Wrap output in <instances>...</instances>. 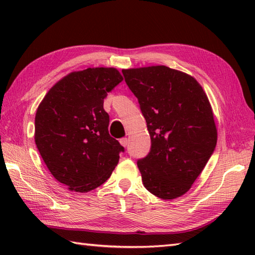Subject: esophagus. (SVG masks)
<instances>
[{"label": "esophagus", "instance_id": "esophagus-1", "mask_svg": "<svg viewBox=\"0 0 255 255\" xmlns=\"http://www.w3.org/2000/svg\"><path fill=\"white\" fill-rule=\"evenodd\" d=\"M119 142H121V144L123 145V147H127L128 139H127V138H122L121 140H119Z\"/></svg>", "mask_w": 255, "mask_h": 255}]
</instances>
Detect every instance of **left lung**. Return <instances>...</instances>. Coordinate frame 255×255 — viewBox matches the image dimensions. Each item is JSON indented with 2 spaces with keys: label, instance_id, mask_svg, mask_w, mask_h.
<instances>
[{
  "label": "left lung",
  "instance_id": "1",
  "mask_svg": "<svg viewBox=\"0 0 255 255\" xmlns=\"http://www.w3.org/2000/svg\"><path fill=\"white\" fill-rule=\"evenodd\" d=\"M151 138L138 160L142 183L154 196L175 199L189 191L217 143L213 108L192 75L165 66L124 69Z\"/></svg>",
  "mask_w": 255,
  "mask_h": 255
}]
</instances>
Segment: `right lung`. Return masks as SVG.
Masks as SVG:
<instances>
[{"mask_svg":"<svg viewBox=\"0 0 255 255\" xmlns=\"http://www.w3.org/2000/svg\"><path fill=\"white\" fill-rule=\"evenodd\" d=\"M124 80L115 68L74 71L52 86L37 108L35 142L53 177L85 193L107 181L124 151L110 136L104 99Z\"/></svg>","mask_w":255,"mask_h":255,"instance_id":"obj_1","label":"right lung"}]
</instances>
